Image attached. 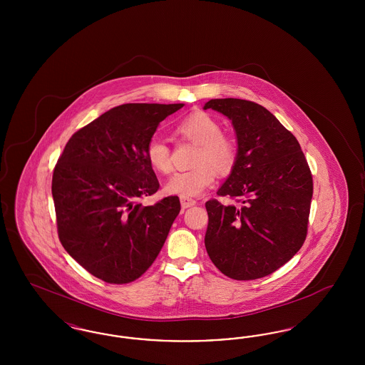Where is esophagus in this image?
<instances>
[{"label":"esophagus","mask_w":365,"mask_h":365,"mask_svg":"<svg viewBox=\"0 0 365 365\" xmlns=\"http://www.w3.org/2000/svg\"><path fill=\"white\" fill-rule=\"evenodd\" d=\"M197 204V201L195 200H192V198H189V197H180V205H182V208H190L192 205H195Z\"/></svg>","instance_id":"esophagus-1"}]
</instances>
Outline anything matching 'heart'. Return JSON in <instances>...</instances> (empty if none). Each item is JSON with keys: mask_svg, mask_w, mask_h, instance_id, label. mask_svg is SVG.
<instances>
[{"mask_svg": "<svg viewBox=\"0 0 365 365\" xmlns=\"http://www.w3.org/2000/svg\"><path fill=\"white\" fill-rule=\"evenodd\" d=\"M176 130L180 135L198 145L194 158L197 167L173 175L167 180L164 190L167 194L189 198L201 195L215 183L217 173H231L238 156L237 143L222 133L220 123L201 110L192 112L182 119ZM145 156L156 173L170 174L173 171L171 152L163 139H150L146 145Z\"/></svg>", "mask_w": 365, "mask_h": 365, "instance_id": "b5f03b06", "label": "heart"}]
</instances>
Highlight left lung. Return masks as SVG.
Returning a JSON list of instances; mask_svg holds the SVG:
<instances>
[{"instance_id":"1","label":"left lung","mask_w":365,"mask_h":365,"mask_svg":"<svg viewBox=\"0 0 365 365\" xmlns=\"http://www.w3.org/2000/svg\"><path fill=\"white\" fill-rule=\"evenodd\" d=\"M204 109L223 113L235 130L237 163L217 194L241 202L205 204L209 259L228 278L267 277L290 260L307 238L311 170L294 135L264 106L216 98Z\"/></svg>"}]
</instances>
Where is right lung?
Here are the masks:
<instances>
[{"label": "right lung", "mask_w": 365, "mask_h": 365, "mask_svg": "<svg viewBox=\"0 0 365 365\" xmlns=\"http://www.w3.org/2000/svg\"><path fill=\"white\" fill-rule=\"evenodd\" d=\"M183 104H123L76 131L53 171L60 242L73 260L106 283L138 279L156 260L180 210L165 197L137 200L160 185L145 150L160 122Z\"/></svg>", "instance_id": "1"}]
</instances>
